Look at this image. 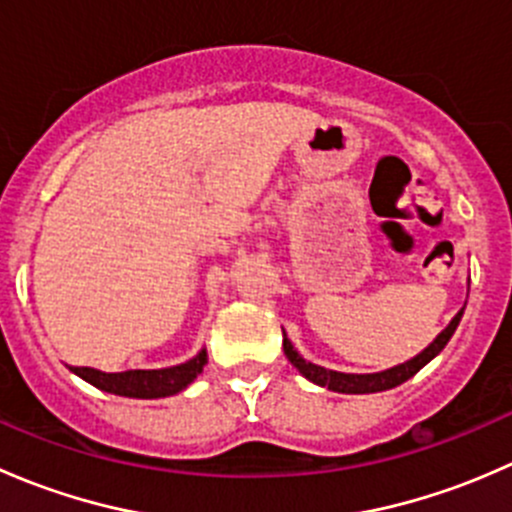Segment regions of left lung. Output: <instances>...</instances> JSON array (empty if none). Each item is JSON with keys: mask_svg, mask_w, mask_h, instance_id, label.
Segmentation results:
<instances>
[{"mask_svg": "<svg viewBox=\"0 0 512 512\" xmlns=\"http://www.w3.org/2000/svg\"><path fill=\"white\" fill-rule=\"evenodd\" d=\"M463 309L451 319V322H448V327L443 329V332L438 334V337L433 339L421 354H416L414 359L404 361V364L391 366V369L386 371H376V374H344V371H332V369H324V366L319 364H312V361H307L297 352V349H294V344L289 342L285 332H282L285 334V337H282V349H285V356L292 361L294 369H297L304 379L312 381V384L327 386L329 391H337V394H376V391H386L404 384V381H409L411 376L418 374L428 361L436 359V356L443 352V347L448 344V339L453 337V332H456L458 322H461L463 317Z\"/></svg>", "mask_w": 512, "mask_h": 512, "instance_id": "left-lung-1", "label": "left lung"}]
</instances>
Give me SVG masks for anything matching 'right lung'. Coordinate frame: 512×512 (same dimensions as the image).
I'll list each match as a JSON object with an SVG mask.
<instances>
[{
	"label": "right lung",
	"mask_w": 512,
	"mask_h": 512,
	"mask_svg": "<svg viewBox=\"0 0 512 512\" xmlns=\"http://www.w3.org/2000/svg\"><path fill=\"white\" fill-rule=\"evenodd\" d=\"M205 364H208V352L200 349L193 359L165 369H128L106 374L91 366H71V371L106 394L128 396V399H165L193 384Z\"/></svg>",
	"instance_id": "right-lung-1"
}]
</instances>
